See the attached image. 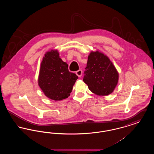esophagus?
I'll return each instance as SVG.
<instances>
[{
  "instance_id": "1",
  "label": "esophagus",
  "mask_w": 154,
  "mask_h": 154,
  "mask_svg": "<svg viewBox=\"0 0 154 154\" xmlns=\"http://www.w3.org/2000/svg\"><path fill=\"white\" fill-rule=\"evenodd\" d=\"M75 73L77 75V76L79 77H81L82 76V71L81 70H79L78 71L76 72Z\"/></svg>"
}]
</instances>
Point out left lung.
I'll return each mask as SVG.
<instances>
[{
	"label": "left lung",
	"instance_id": "left-lung-1",
	"mask_svg": "<svg viewBox=\"0 0 154 154\" xmlns=\"http://www.w3.org/2000/svg\"><path fill=\"white\" fill-rule=\"evenodd\" d=\"M118 77L117 69L106 55L98 51L90 53L83 81L91 92L97 95H110L117 85Z\"/></svg>",
	"mask_w": 154,
	"mask_h": 154
}]
</instances>
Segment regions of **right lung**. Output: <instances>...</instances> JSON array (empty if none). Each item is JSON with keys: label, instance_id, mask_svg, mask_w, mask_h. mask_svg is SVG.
<instances>
[{"label": "right lung", "instance_id": "1", "mask_svg": "<svg viewBox=\"0 0 154 154\" xmlns=\"http://www.w3.org/2000/svg\"><path fill=\"white\" fill-rule=\"evenodd\" d=\"M78 79L68 70V65L60 58L57 50L47 52L41 63L38 84L45 95L54 100L67 98Z\"/></svg>", "mask_w": 154, "mask_h": 154}]
</instances>
